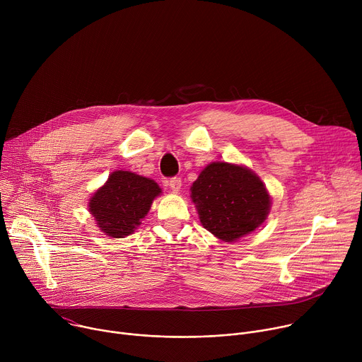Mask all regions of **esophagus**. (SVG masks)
I'll use <instances>...</instances> for the list:
<instances>
[{"mask_svg": "<svg viewBox=\"0 0 362 362\" xmlns=\"http://www.w3.org/2000/svg\"><path fill=\"white\" fill-rule=\"evenodd\" d=\"M169 187L173 190V192H179L180 190V187H182V180H180V177H172L170 180H169Z\"/></svg>", "mask_w": 362, "mask_h": 362, "instance_id": "34e87169", "label": "esophagus"}]
</instances>
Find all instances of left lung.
I'll use <instances>...</instances> for the list:
<instances>
[{
    "instance_id": "left-lung-1",
    "label": "left lung",
    "mask_w": 362,
    "mask_h": 362,
    "mask_svg": "<svg viewBox=\"0 0 362 362\" xmlns=\"http://www.w3.org/2000/svg\"><path fill=\"white\" fill-rule=\"evenodd\" d=\"M190 192L202 226L225 242L259 228L271 209V196L259 176L226 162L206 166Z\"/></svg>"
}]
</instances>
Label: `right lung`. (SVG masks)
Listing matches in <instances>:
<instances>
[{"label":"right lung","instance_id":"1","mask_svg":"<svg viewBox=\"0 0 362 362\" xmlns=\"http://www.w3.org/2000/svg\"><path fill=\"white\" fill-rule=\"evenodd\" d=\"M162 193L159 185L140 175L116 170L88 202V211L101 232L126 238L148 214L153 200Z\"/></svg>","mask_w":362,"mask_h":362}]
</instances>
